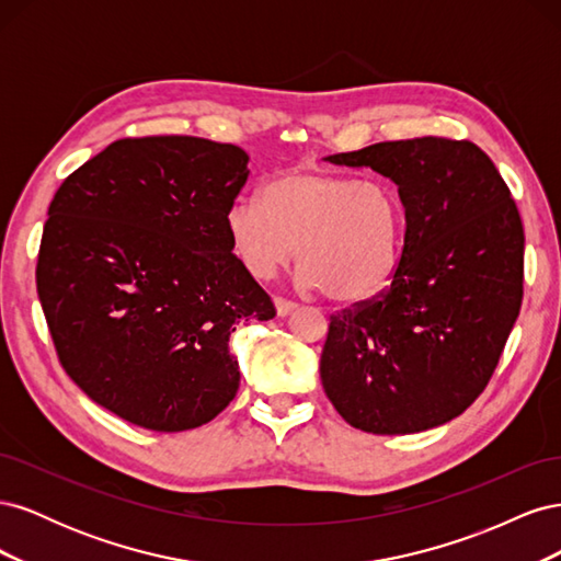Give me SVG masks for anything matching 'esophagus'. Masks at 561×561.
<instances>
[{"instance_id": "1", "label": "esophagus", "mask_w": 561, "mask_h": 561, "mask_svg": "<svg viewBox=\"0 0 561 561\" xmlns=\"http://www.w3.org/2000/svg\"><path fill=\"white\" fill-rule=\"evenodd\" d=\"M274 304H276V313H278L280 318L290 316V313L297 309V304H295V301H290V299H283V297H274Z\"/></svg>"}]
</instances>
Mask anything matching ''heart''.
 <instances>
[{
    "mask_svg": "<svg viewBox=\"0 0 561 561\" xmlns=\"http://www.w3.org/2000/svg\"><path fill=\"white\" fill-rule=\"evenodd\" d=\"M227 231L252 276L271 278L297 250L304 287L360 304L396 274L404 206L388 182L290 168L264 182L260 201H233Z\"/></svg>",
    "mask_w": 561,
    "mask_h": 561,
    "instance_id": "1",
    "label": "heart"
}]
</instances>
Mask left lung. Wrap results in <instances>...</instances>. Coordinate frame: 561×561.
<instances>
[{
    "mask_svg": "<svg viewBox=\"0 0 561 561\" xmlns=\"http://www.w3.org/2000/svg\"><path fill=\"white\" fill-rule=\"evenodd\" d=\"M328 161L393 180L407 229L386 290L330 318L322 388L365 433L443 426L486 388L519 316L524 229L511 190L478 145L433 135Z\"/></svg>",
    "mask_w": 561,
    "mask_h": 561,
    "instance_id": "1",
    "label": "left lung"
}]
</instances>
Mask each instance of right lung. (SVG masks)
I'll return each instance as SVG.
<instances>
[{
    "mask_svg": "<svg viewBox=\"0 0 561 561\" xmlns=\"http://www.w3.org/2000/svg\"><path fill=\"white\" fill-rule=\"evenodd\" d=\"M241 147L192 135L112 142L48 206L37 293L62 369L140 428L178 433L236 398L239 325L276 316L233 254Z\"/></svg>",
    "mask_w": 561,
    "mask_h": 561,
    "instance_id": "right-lung-1",
    "label": "right lung"
}]
</instances>
